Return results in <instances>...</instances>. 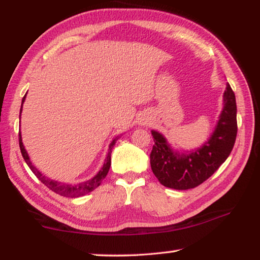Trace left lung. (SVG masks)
I'll return each instance as SVG.
<instances>
[{"label":"left lung","instance_id":"8db88e82","mask_svg":"<svg viewBox=\"0 0 260 260\" xmlns=\"http://www.w3.org/2000/svg\"><path fill=\"white\" fill-rule=\"evenodd\" d=\"M222 98L223 107L212 134L199 148L179 151L161 133L151 131L155 144L150 165L162 186L177 190L195 188L209 179L230 156L237 133L236 100L230 83Z\"/></svg>","mask_w":260,"mask_h":260}]
</instances>
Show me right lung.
Listing matches in <instances>:
<instances>
[{"label": "right lung", "mask_w": 260, "mask_h": 260, "mask_svg": "<svg viewBox=\"0 0 260 260\" xmlns=\"http://www.w3.org/2000/svg\"><path fill=\"white\" fill-rule=\"evenodd\" d=\"M25 99H26V95L24 96L23 101H21V108H20V114H19V118L21 116V110H23V104L25 102ZM119 139V136H117V138H114L111 143H110L109 146V150H108V155L105 157V160H104V164L102 166V169H101L98 173H96L93 178L89 179V180H86V181L83 182H78V183H68V182H60V181H56V180H52L50 178L46 177L45 174L41 173L40 171H39L37 167H35L32 161L29 159V156L27 151H26V149L24 147V143H23V139H21V133L19 132V147H20V151H21V155H23L24 159L26 161V164L28 165V167L30 169V171L35 174V177H37L40 181L47 186L48 188L50 189V190L55 191L56 193H58L60 196H64V197H71V199H74V197H80L86 195V193L93 191L95 188H98L101 183H102L103 179L107 177V174L110 170V165H111V152H112V148L114 144H116V141Z\"/></svg>", "instance_id": "1"}]
</instances>
